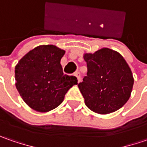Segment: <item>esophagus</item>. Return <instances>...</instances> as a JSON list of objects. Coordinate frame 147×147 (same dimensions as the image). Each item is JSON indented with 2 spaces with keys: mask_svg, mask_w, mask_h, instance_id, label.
Returning <instances> with one entry per match:
<instances>
[{
  "mask_svg": "<svg viewBox=\"0 0 147 147\" xmlns=\"http://www.w3.org/2000/svg\"><path fill=\"white\" fill-rule=\"evenodd\" d=\"M74 76H76L77 79H78V82H80V80H81V77H80V74H79V72H75V73H74Z\"/></svg>",
  "mask_w": 147,
  "mask_h": 147,
  "instance_id": "esophagus-1",
  "label": "esophagus"
}]
</instances>
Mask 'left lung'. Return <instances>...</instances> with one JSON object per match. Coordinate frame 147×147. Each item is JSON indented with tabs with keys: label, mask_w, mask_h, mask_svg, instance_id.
Listing matches in <instances>:
<instances>
[{
	"label": "left lung",
	"mask_w": 147,
	"mask_h": 147,
	"mask_svg": "<svg viewBox=\"0 0 147 147\" xmlns=\"http://www.w3.org/2000/svg\"><path fill=\"white\" fill-rule=\"evenodd\" d=\"M88 74L78 86L86 105L95 113L106 115L123 107L133 90V73L118 51L101 48L85 53Z\"/></svg>",
	"instance_id": "1"
}]
</instances>
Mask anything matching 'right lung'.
Listing matches in <instances>:
<instances>
[{
  "instance_id": "1",
  "label": "right lung",
  "mask_w": 147,
  "mask_h": 147,
  "mask_svg": "<svg viewBox=\"0 0 147 147\" xmlns=\"http://www.w3.org/2000/svg\"><path fill=\"white\" fill-rule=\"evenodd\" d=\"M65 51L55 45L38 46L20 59L14 69L15 86L22 99L37 112H48L61 104L78 84L76 77L64 74L60 59Z\"/></svg>"
}]
</instances>
